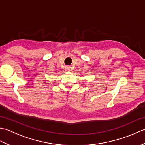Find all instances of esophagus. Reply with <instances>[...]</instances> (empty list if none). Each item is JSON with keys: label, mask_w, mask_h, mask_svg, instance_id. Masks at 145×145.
Instances as JSON below:
<instances>
[{"label": "esophagus", "mask_w": 145, "mask_h": 145, "mask_svg": "<svg viewBox=\"0 0 145 145\" xmlns=\"http://www.w3.org/2000/svg\"><path fill=\"white\" fill-rule=\"evenodd\" d=\"M65 70H67V71H68V70H70V67H66V68H65Z\"/></svg>", "instance_id": "1"}]
</instances>
